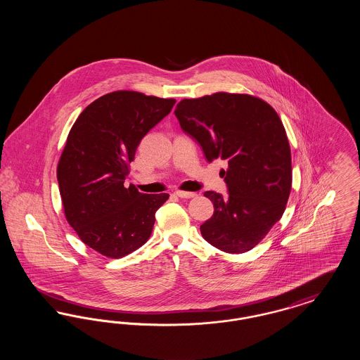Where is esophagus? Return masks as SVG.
<instances>
[{
	"mask_svg": "<svg viewBox=\"0 0 360 360\" xmlns=\"http://www.w3.org/2000/svg\"><path fill=\"white\" fill-rule=\"evenodd\" d=\"M175 194H176L179 198H194V197L197 195L195 193H191V191H181V190L176 191Z\"/></svg>",
	"mask_w": 360,
	"mask_h": 360,
	"instance_id": "obj_1",
	"label": "esophagus"
}]
</instances>
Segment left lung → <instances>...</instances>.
Segmentation results:
<instances>
[{
    "label": "left lung",
    "mask_w": 360,
    "mask_h": 360,
    "mask_svg": "<svg viewBox=\"0 0 360 360\" xmlns=\"http://www.w3.org/2000/svg\"><path fill=\"white\" fill-rule=\"evenodd\" d=\"M174 113L209 162H228L221 172L229 195L204 193L214 205L200 226L204 239L231 254L252 250L281 220L290 195V146L278 113L259 97L225 91L185 98Z\"/></svg>",
    "instance_id": "8db88e82"
}]
</instances>
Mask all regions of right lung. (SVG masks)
<instances>
[{
  "instance_id": "right-lung-1",
  "label": "right lung",
  "mask_w": 360,
  "mask_h": 360,
  "mask_svg": "<svg viewBox=\"0 0 360 360\" xmlns=\"http://www.w3.org/2000/svg\"><path fill=\"white\" fill-rule=\"evenodd\" d=\"M174 98L134 90L108 93L72 124L56 176L65 217L78 238L103 257L119 259L150 239L155 212L169 194L125 188L140 140L172 112Z\"/></svg>"
}]
</instances>
